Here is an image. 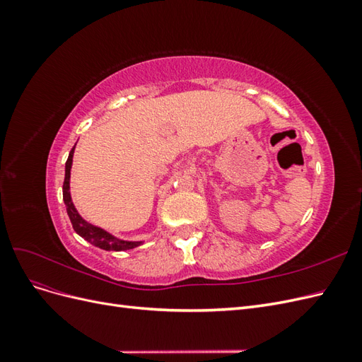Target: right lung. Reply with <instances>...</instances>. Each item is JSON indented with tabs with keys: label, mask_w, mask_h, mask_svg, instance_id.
I'll use <instances>...</instances> for the list:
<instances>
[{
	"label": "right lung",
	"mask_w": 362,
	"mask_h": 362,
	"mask_svg": "<svg viewBox=\"0 0 362 362\" xmlns=\"http://www.w3.org/2000/svg\"><path fill=\"white\" fill-rule=\"evenodd\" d=\"M74 151H75V146L71 149L69 157L66 160V166H64V181H63V201H64V205H66V211L71 218L74 231L80 237H83L84 240H87L90 245H93L96 247H101L104 250L119 252V250H128V249H134V247L140 246L144 242H128V240H120V238L112 235L110 233H107L105 229H103L100 226H95L87 221H84V218L78 214V211H76V208L71 198V192H69Z\"/></svg>",
	"instance_id": "obj_1"
}]
</instances>
